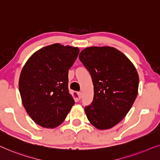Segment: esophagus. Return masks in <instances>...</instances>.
I'll return each instance as SVG.
<instances>
[{
	"instance_id": "esophagus-1",
	"label": "esophagus",
	"mask_w": 160,
	"mask_h": 160,
	"mask_svg": "<svg viewBox=\"0 0 160 160\" xmlns=\"http://www.w3.org/2000/svg\"><path fill=\"white\" fill-rule=\"evenodd\" d=\"M77 94H78V98H79V99L80 100V99H81V98H82V92H77Z\"/></svg>"
}]
</instances>
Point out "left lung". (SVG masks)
Here are the masks:
<instances>
[{"instance_id":"8db88e82","label":"left lung","mask_w":160,"mask_h":160,"mask_svg":"<svg viewBox=\"0 0 160 160\" xmlns=\"http://www.w3.org/2000/svg\"><path fill=\"white\" fill-rule=\"evenodd\" d=\"M91 75L94 96L85 107L88 121L100 130L108 129L121 121L138 94L139 75L122 52L111 47H90L79 55Z\"/></svg>"}]
</instances>
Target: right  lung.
<instances>
[{
    "label": "right lung",
    "mask_w": 160,
    "mask_h": 160,
    "mask_svg": "<svg viewBox=\"0 0 160 160\" xmlns=\"http://www.w3.org/2000/svg\"><path fill=\"white\" fill-rule=\"evenodd\" d=\"M79 52L78 47L49 45L34 52L23 67L18 82L21 101L38 125L59 126L75 104L68 90V70Z\"/></svg>",
    "instance_id": "obj_1"
}]
</instances>
